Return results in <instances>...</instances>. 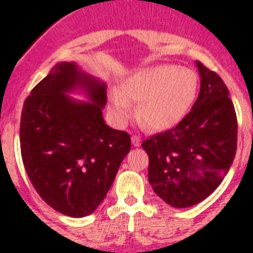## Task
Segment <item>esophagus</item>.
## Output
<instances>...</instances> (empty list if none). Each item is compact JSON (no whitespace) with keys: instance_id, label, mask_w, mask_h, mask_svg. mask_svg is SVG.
Returning a JSON list of instances; mask_svg holds the SVG:
<instances>
[{"instance_id":"esophagus-1","label":"esophagus","mask_w":253,"mask_h":253,"mask_svg":"<svg viewBox=\"0 0 253 253\" xmlns=\"http://www.w3.org/2000/svg\"><path fill=\"white\" fill-rule=\"evenodd\" d=\"M131 142H132V146L134 147H139L140 146V143H142V140H140V138H139V136L134 135V136L131 138Z\"/></svg>"}]
</instances>
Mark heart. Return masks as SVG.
Here are the masks:
<instances>
[{
    "label": "heart",
    "instance_id": "heart-1",
    "mask_svg": "<svg viewBox=\"0 0 253 253\" xmlns=\"http://www.w3.org/2000/svg\"><path fill=\"white\" fill-rule=\"evenodd\" d=\"M197 93V76L192 69L163 64L139 69L123 81L121 93L110 95L111 117L125 126L139 105V119L148 128L164 131L185 118Z\"/></svg>",
    "mask_w": 253,
    "mask_h": 253
}]
</instances>
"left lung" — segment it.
<instances>
[{
    "label": "left lung",
    "mask_w": 253,
    "mask_h": 253,
    "mask_svg": "<svg viewBox=\"0 0 253 253\" xmlns=\"http://www.w3.org/2000/svg\"><path fill=\"white\" fill-rule=\"evenodd\" d=\"M196 65L201 89L190 113L174 128L142 143L154 192L178 209L200 204L219 186L234 162L238 140L227 86L202 63Z\"/></svg>",
    "instance_id": "8db88e82"
}]
</instances>
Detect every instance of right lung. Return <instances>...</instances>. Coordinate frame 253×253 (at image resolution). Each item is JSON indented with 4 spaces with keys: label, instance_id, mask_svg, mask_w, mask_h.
<instances>
[{
    "label": "right lung",
    "instance_id": "add662e5",
    "mask_svg": "<svg viewBox=\"0 0 253 253\" xmlns=\"http://www.w3.org/2000/svg\"><path fill=\"white\" fill-rule=\"evenodd\" d=\"M83 92L86 101L71 97ZM106 84L61 61L34 87L21 117V154L31 184L56 211L83 218L106 197L131 150L130 135L107 126Z\"/></svg>",
    "mask_w": 253,
    "mask_h": 253
}]
</instances>
